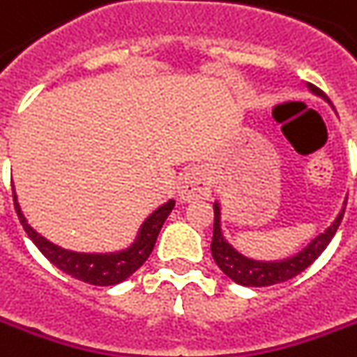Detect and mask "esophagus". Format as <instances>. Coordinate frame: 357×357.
I'll return each instance as SVG.
<instances>
[{"label":"esophagus","mask_w":357,"mask_h":357,"mask_svg":"<svg viewBox=\"0 0 357 357\" xmlns=\"http://www.w3.org/2000/svg\"><path fill=\"white\" fill-rule=\"evenodd\" d=\"M181 201H193V199H207L211 195V178L209 172L203 168L189 169L181 178L178 188Z\"/></svg>","instance_id":"34e87169"}]
</instances>
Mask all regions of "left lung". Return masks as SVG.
<instances>
[{"mask_svg":"<svg viewBox=\"0 0 357 357\" xmlns=\"http://www.w3.org/2000/svg\"><path fill=\"white\" fill-rule=\"evenodd\" d=\"M309 89L317 96L324 97L328 101V97L324 96V91L319 89L317 86L309 84ZM342 217H344V209L336 217L328 229L322 232L321 236L312 240L307 248L299 252L297 256L287 258L283 261H254L240 256L236 250L230 246L227 240L220 234V211L219 203H215V225H213V242H211V254L217 261L222 273L230 278L238 285H246V287H268V285H275V283H283V281L291 280L295 275H299L301 271H305L312 261L321 256L324 248L331 244L332 236L336 234V230L340 227Z\"/></svg>","mask_w":357,"mask_h":357,"instance_id":"1","label":"left lung"}]
</instances>
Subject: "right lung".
I'll return each mask as SVG.
<instances>
[{"mask_svg":"<svg viewBox=\"0 0 357 357\" xmlns=\"http://www.w3.org/2000/svg\"><path fill=\"white\" fill-rule=\"evenodd\" d=\"M13 201H15L17 217L21 220L23 229L29 234V238L35 242L36 248L43 252L46 260L54 264L58 270H62L64 273L84 281V283H89V285H115V283L127 280L128 275H132L152 254L160 229L176 205V201H168L166 205H162L160 209L154 211L144 220L142 229L138 232L137 242L125 252H119V254H77V252L58 248L56 244L48 242L35 229H31L25 217H23V213H21L15 193H13Z\"/></svg>","mask_w":357,"mask_h":357,"instance_id":"1","label":"right lung"}]
</instances>
